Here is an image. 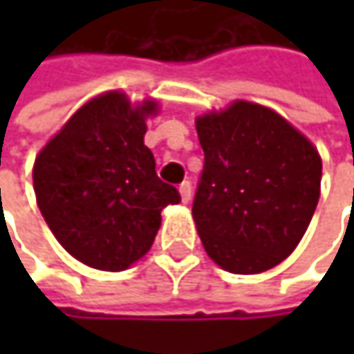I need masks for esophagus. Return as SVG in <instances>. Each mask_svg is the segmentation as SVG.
Listing matches in <instances>:
<instances>
[{
  "mask_svg": "<svg viewBox=\"0 0 354 354\" xmlns=\"http://www.w3.org/2000/svg\"><path fill=\"white\" fill-rule=\"evenodd\" d=\"M178 192H180L182 203H188V201H190V196H192V186H190V182H182V184H180V188H178Z\"/></svg>",
  "mask_w": 354,
  "mask_h": 354,
  "instance_id": "34e87169",
  "label": "esophagus"
}]
</instances>
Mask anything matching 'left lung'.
<instances>
[{
  "instance_id": "obj_1",
  "label": "left lung",
  "mask_w": 354,
  "mask_h": 354,
  "mask_svg": "<svg viewBox=\"0 0 354 354\" xmlns=\"http://www.w3.org/2000/svg\"><path fill=\"white\" fill-rule=\"evenodd\" d=\"M205 168L192 217L209 258L258 274L301 242L318 207L316 145L272 108L234 100L194 120Z\"/></svg>"
}]
</instances>
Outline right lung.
I'll use <instances>...</instances> for the list:
<instances>
[{"mask_svg": "<svg viewBox=\"0 0 354 354\" xmlns=\"http://www.w3.org/2000/svg\"><path fill=\"white\" fill-rule=\"evenodd\" d=\"M156 98L131 102L120 90L80 106L38 151L36 205L75 260L120 272L141 260L162 225V209L180 194L156 174L143 137Z\"/></svg>", "mask_w": 354, "mask_h": 354, "instance_id": "1", "label": "right lung"}]
</instances>
